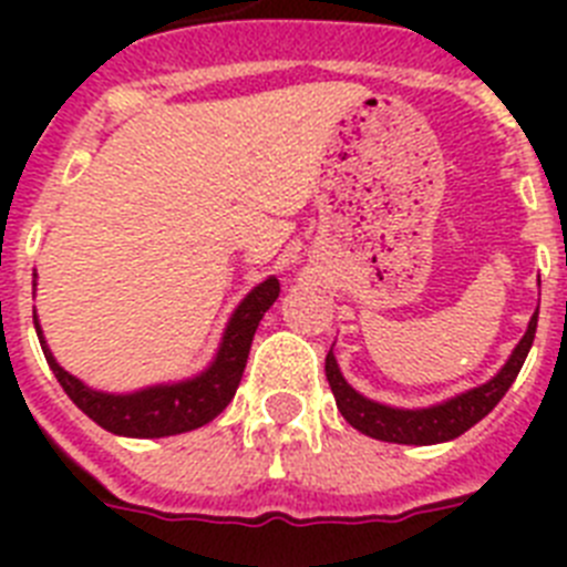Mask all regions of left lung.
I'll return each instance as SVG.
<instances>
[{"label": "left lung", "mask_w": 567, "mask_h": 567, "mask_svg": "<svg viewBox=\"0 0 567 567\" xmlns=\"http://www.w3.org/2000/svg\"><path fill=\"white\" fill-rule=\"evenodd\" d=\"M537 315L539 309L534 312V318L528 323V332L523 334V340H519L517 349H514V354H511L508 363L503 365V372L497 378L477 385V389H471V392L445 400V403L432 405V409H392V405H380L374 400H365L363 394H358L352 385L346 383L338 369V360L329 352L327 380L332 385L334 403H338L346 423L354 425L358 432L369 434V437L383 440V443L432 445L460 437L463 432H468L471 425L480 423L505 398L511 383L517 380L519 369H523L525 358L530 352V343H534V334H537Z\"/></svg>", "instance_id": "1"}]
</instances>
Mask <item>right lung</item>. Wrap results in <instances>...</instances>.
Segmentation results:
<instances>
[{
	"label": "right lung",
	"instance_id": "add662e5",
	"mask_svg": "<svg viewBox=\"0 0 567 567\" xmlns=\"http://www.w3.org/2000/svg\"><path fill=\"white\" fill-rule=\"evenodd\" d=\"M278 292V280L267 278L244 298V303L235 309L233 320H229L218 358L213 360L207 372L193 380H184V383L153 385V389H144V392L135 394H104L87 389L82 380L64 372L62 365L53 360L39 327L37 334L56 380L62 383L68 398L90 420H96L102 429L113 434H124V437H169V434L202 429L204 423L215 420L227 409L229 400L235 398L240 378H244V369H247L255 329H258L264 312L275 303ZM33 323H37V315H33Z\"/></svg>",
	"mask_w": 567,
	"mask_h": 567
}]
</instances>
